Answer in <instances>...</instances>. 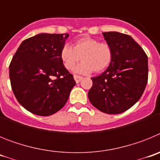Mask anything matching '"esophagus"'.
Masks as SVG:
<instances>
[{
  "label": "esophagus",
  "mask_w": 160,
  "mask_h": 160,
  "mask_svg": "<svg viewBox=\"0 0 160 160\" xmlns=\"http://www.w3.org/2000/svg\"><path fill=\"white\" fill-rule=\"evenodd\" d=\"M73 78H74V80H75V82L77 83H78L79 82L81 81L82 79V77H81V76H78V75H73Z\"/></svg>",
  "instance_id": "1"
}]
</instances>
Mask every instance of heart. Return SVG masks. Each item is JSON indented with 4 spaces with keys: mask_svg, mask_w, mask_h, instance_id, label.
Returning a JSON list of instances; mask_svg holds the SVG:
<instances>
[{
    "mask_svg": "<svg viewBox=\"0 0 160 160\" xmlns=\"http://www.w3.org/2000/svg\"><path fill=\"white\" fill-rule=\"evenodd\" d=\"M66 70H72L80 60L82 61L75 72L87 74L90 72L101 73L111 65L113 59V49L107 42H99L97 39L85 37L73 42L72 46L65 45L59 54Z\"/></svg>",
    "mask_w": 160,
    "mask_h": 160,
    "instance_id": "obj_1",
    "label": "heart"
}]
</instances>
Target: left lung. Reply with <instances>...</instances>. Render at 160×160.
I'll list each match as a JSON object with an SVG mask.
<instances>
[{
  "label": "left lung",
  "instance_id": "1",
  "mask_svg": "<svg viewBox=\"0 0 160 160\" xmlns=\"http://www.w3.org/2000/svg\"><path fill=\"white\" fill-rule=\"evenodd\" d=\"M113 49V59L105 71L91 78L88 98L103 113L116 114L139 100L148 79V56L131 36L118 32H102Z\"/></svg>",
  "mask_w": 160,
  "mask_h": 160
}]
</instances>
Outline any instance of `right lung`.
I'll list each match as a JSON object with an SVG mask.
<instances>
[{
    "label": "right lung",
    "mask_w": 160,
    "mask_h": 160,
    "mask_svg": "<svg viewBox=\"0 0 160 160\" xmlns=\"http://www.w3.org/2000/svg\"><path fill=\"white\" fill-rule=\"evenodd\" d=\"M69 34L41 33L22 42L9 65L12 92L29 112L49 116L67 102L76 82L61 61Z\"/></svg>",
    "instance_id": "obj_1"
}]
</instances>
